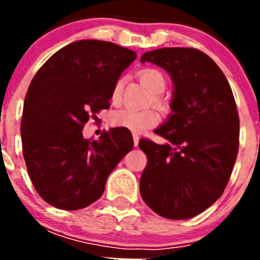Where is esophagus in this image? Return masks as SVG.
Instances as JSON below:
<instances>
[{"label": "esophagus", "mask_w": 260, "mask_h": 260, "mask_svg": "<svg viewBox=\"0 0 260 260\" xmlns=\"http://www.w3.org/2000/svg\"><path fill=\"white\" fill-rule=\"evenodd\" d=\"M133 141H134V146L138 147V144H139V137L137 134L133 135Z\"/></svg>", "instance_id": "1"}]
</instances>
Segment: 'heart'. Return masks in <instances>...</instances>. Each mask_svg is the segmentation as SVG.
<instances>
[{
    "label": "heart",
    "mask_w": 260,
    "mask_h": 260,
    "mask_svg": "<svg viewBox=\"0 0 260 260\" xmlns=\"http://www.w3.org/2000/svg\"><path fill=\"white\" fill-rule=\"evenodd\" d=\"M142 83L150 89L152 93H161L167 86V79L164 74L160 70L156 69H144L139 73ZM123 87V78H119L114 83L113 89H112V96L110 100L113 104H119L121 102V93H122ZM155 103L157 105L161 104L160 99L155 98ZM110 122L113 123L117 127H123L128 132L139 134L143 133L148 128L155 127L158 123V114L152 109H144V110H135L130 108H123V109L114 110L112 116H110Z\"/></svg>",
    "instance_id": "1"
}]
</instances>
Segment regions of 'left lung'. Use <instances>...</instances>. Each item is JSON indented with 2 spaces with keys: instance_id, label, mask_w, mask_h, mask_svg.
Here are the masks:
<instances>
[{
  "instance_id": "8db88e82",
  "label": "left lung",
  "mask_w": 260,
  "mask_h": 260,
  "mask_svg": "<svg viewBox=\"0 0 260 260\" xmlns=\"http://www.w3.org/2000/svg\"><path fill=\"white\" fill-rule=\"evenodd\" d=\"M146 61L171 75L173 99L171 116L155 130L167 143L139 141L148 160L139 190L157 215L190 219L212 206L231 178L240 142L237 107L224 73L206 53L161 48L144 53Z\"/></svg>"
}]
</instances>
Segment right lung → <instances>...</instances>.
I'll return each instance as SVG.
<instances>
[{"mask_svg": "<svg viewBox=\"0 0 260 260\" xmlns=\"http://www.w3.org/2000/svg\"><path fill=\"white\" fill-rule=\"evenodd\" d=\"M135 58L134 50L109 41H74L32 79L20 123L23 156L36 191L53 207L75 211L98 201L133 150L132 133L123 127L109 128L99 141L82 130L109 108L114 83Z\"/></svg>", "mask_w": 260, "mask_h": 260, "instance_id": "obj_1", "label": "right lung"}]
</instances>
